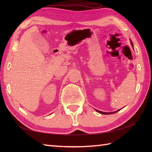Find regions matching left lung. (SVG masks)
<instances>
[{
    "mask_svg": "<svg viewBox=\"0 0 152 152\" xmlns=\"http://www.w3.org/2000/svg\"><path fill=\"white\" fill-rule=\"evenodd\" d=\"M131 45H132V46L133 47V44H132V42H131ZM119 110H117V111H115V112H110V113H108V112H101V111H99V110H96V111H97L98 112H99V113H102V114H104V115H108V114H112V113H116V112H117L118 111H119Z\"/></svg>",
    "mask_w": 152,
    "mask_h": 152,
    "instance_id": "8db88e82",
    "label": "left lung"
}]
</instances>
